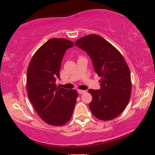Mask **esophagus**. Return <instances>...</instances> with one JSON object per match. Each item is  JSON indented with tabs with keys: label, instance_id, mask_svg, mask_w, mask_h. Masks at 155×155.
<instances>
[{
	"label": "esophagus",
	"instance_id": "34e87169",
	"mask_svg": "<svg viewBox=\"0 0 155 155\" xmlns=\"http://www.w3.org/2000/svg\"><path fill=\"white\" fill-rule=\"evenodd\" d=\"M78 94H83V93H86V91H83V90H80V89H78Z\"/></svg>",
	"mask_w": 155,
	"mask_h": 155
}]
</instances>
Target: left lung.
Segmentation results:
<instances>
[{"mask_svg": "<svg viewBox=\"0 0 155 155\" xmlns=\"http://www.w3.org/2000/svg\"><path fill=\"white\" fill-rule=\"evenodd\" d=\"M75 45L90 56L101 77V90L88 91L93 97L91 113L101 120L114 119L123 113L130 98L132 82L127 62L113 45L98 35L78 39Z\"/></svg>", "mask_w": 155, "mask_h": 155, "instance_id": "8db88e82", "label": "left lung"}]
</instances>
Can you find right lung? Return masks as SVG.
Here are the masks:
<instances>
[{
    "instance_id": "1",
    "label": "right lung",
    "mask_w": 155,
    "mask_h": 155,
    "mask_svg": "<svg viewBox=\"0 0 155 155\" xmlns=\"http://www.w3.org/2000/svg\"><path fill=\"white\" fill-rule=\"evenodd\" d=\"M74 42L66 38H51L35 52L27 69L29 100L46 123L62 126L70 120L78 97L76 90L57 87L62 57Z\"/></svg>"
}]
</instances>
